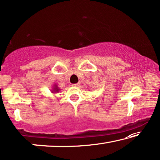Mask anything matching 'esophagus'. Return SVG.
<instances>
[{
    "label": "esophagus",
    "mask_w": 160,
    "mask_h": 160,
    "mask_svg": "<svg viewBox=\"0 0 160 160\" xmlns=\"http://www.w3.org/2000/svg\"><path fill=\"white\" fill-rule=\"evenodd\" d=\"M73 87H78L80 86V83H77V84H72Z\"/></svg>",
    "instance_id": "1"
}]
</instances>
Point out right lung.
I'll use <instances>...</instances> for the list:
<instances>
[{
  "label": "right lung",
  "instance_id": "right-lung-1",
  "mask_svg": "<svg viewBox=\"0 0 160 160\" xmlns=\"http://www.w3.org/2000/svg\"><path fill=\"white\" fill-rule=\"evenodd\" d=\"M60 90V89L58 87V85H57V84H54L53 86H52V89H51V92L52 93H57V92H58Z\"/></svg>",
  "mask_w": 160,
  "mask_h": 160
}]
</instances>
